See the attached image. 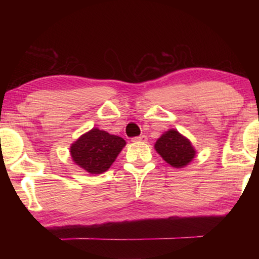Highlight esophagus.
Listing matches in <instances>:
<instances>
[{"mask_svg":"<svg viewBox=\"0 0 259 259\" xmlns=\"http://www.w3.org/2000/svg\"><path fill=\"white\" fill-rule=\"evenodd\" d=\"M133 142H142V143H146V142H147V136H145V135L138 136V137H135V138H133Z\"/></svg>","mask_w":259,"mask_h":259,"instance_id":"34e87169","label":"esophagus"}]
</instances>
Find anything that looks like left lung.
<instances>
[{
  "label": "left lung",
  "instance_id": "1",
  "mask_svg": "<svg viewBox=\"0 0 259 259\" xmlns=\"http://www.w3.org/2000/svg\"><path fill=\"white\" fill-rule=\"evenodd\" d=\"M155 150L175 168H183L193 160L195 151L191 142L176 130H169L156 140Z\"/></svg>",
  "mask_w": 259,
  "mask_h": 259
}]
</instances>
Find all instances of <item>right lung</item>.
Masks as SVG:
<instances>
[{"mask_svg":"<svg viewBox=\"0 0 259 259\" xmlns=\"http://www.w3.org/2000/svg\"><path fill=\"white\" fill-rule=\"evenodd\" d=\"M125 142L119 136L93 129L71 146L73 161L90 174H103L112 165Z\"/></svg>","mask_w":259,"mask_h":259,"instance_id":"right-lung-1","label":"right lung"}]
</instances>
